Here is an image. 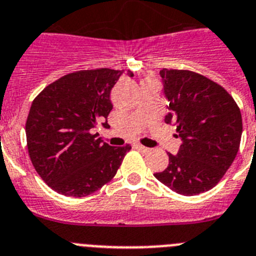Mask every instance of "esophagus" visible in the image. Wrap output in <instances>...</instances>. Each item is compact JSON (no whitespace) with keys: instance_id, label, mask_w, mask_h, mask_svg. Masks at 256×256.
Returning a JSON list of instances; mask_svg holds the SVG:
<instances>
[{"instance_id":"34e87169","label":"esophagus","mask_w":256,"mask_h":256,"mask_svg":"<svg viewBox=\"0 0 256 256\" xmlns=\"http://www.w3.org/2000/svg\"><path fill=\"white\" fill-rule=\"evenodd\" d=\"M135 148H136L138 150L142 152V153H146V152H149V149L146 148V146H144V145H142V144H136V145H135Z\"/></svg>"}]
</instances>
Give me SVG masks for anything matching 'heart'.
<instances>
[{"mask_svg":"<svg viewBox=\"0 0 256 256\" xmlns=\"http://www.w3.org/2000/svg\"><path fill=\"white\" fill-rule=\"evenodd\" d=\"M146 80H152V79H146Z\"/></svg>","mask_w":256,"mask_h":256,"instance_id":"heart-1","label":"heart"}]
</instances>
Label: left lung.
I'll use <instances>...</instances> for the list:
<instances>
[{"instance_id":"8db88e82","label":"left lung","mask_w":256,"mask_h":256,"mask_svg":"<svg viewBox=\"0 0 256 256\" xmlns=\"http://www.w3.org/2000/svg\"><path fill=\"white\" fill-rule=\"evenodd\" d=\"M170 102L166 124L176 126L182 140L176 156L168 153L158 181L186 196L217 185L231 167L240 148L242 117L238 106L223 86L188 70L160 71Z\"/></svg>"}]
</instances>
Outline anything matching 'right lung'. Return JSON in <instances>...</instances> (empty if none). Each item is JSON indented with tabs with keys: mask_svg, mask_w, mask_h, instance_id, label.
Here are the masks:
<instances>
[{
	"mask_svg": "<svg viewBox=\"0 0 256 256\" xmlns=\"http://www.w3.org/2000/svg\"><path fill=\"white\" fill-rule=\"evenodd\" d=\"M124 70H80L47 85L33 100L25 124L29 156L52 190L82 198L110 182L131 149L111 146L92 132L107 126L114 85ZM128 75L134 76L128 70Z\"/></svg>",
	"mask_w": 256,
	"mask_h": 256,
	"instance_id": "right-lung-1",
	"label": "right lung"
}]
</instances>
